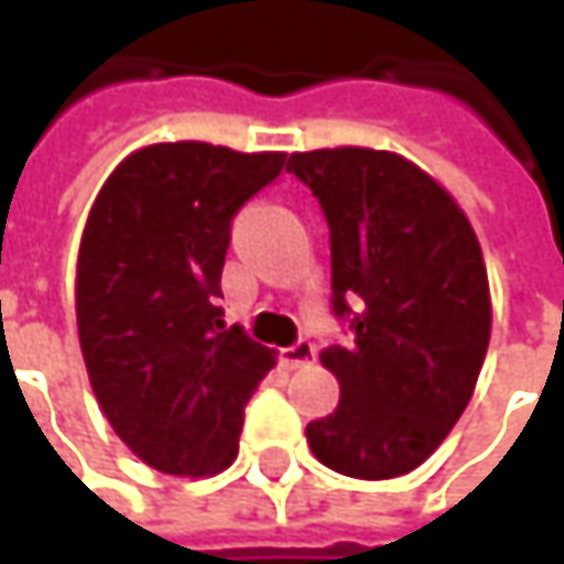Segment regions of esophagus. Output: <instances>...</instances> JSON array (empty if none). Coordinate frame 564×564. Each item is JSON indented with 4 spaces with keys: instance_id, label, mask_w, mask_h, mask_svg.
Segmentation results:
<instances>
[{
    "instance_id": "34e87169",
    "label": "esophagus",
    "mask_w": 564,
    "mask_h": 564,
    "mask_svg": "<svg viewBox=\"0 0 564 564\" xmlns=\"http://www.w3.org/2000/svg\"><path fill=\"white\" fill-rule=\"evenodd\" d=\"M313 343L310 339H296L293 346H286V349H281V359L286 369H303L310 359H313Z\"/></svg>"
}]
</instances>
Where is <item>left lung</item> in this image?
I'll return each mask as SVG.
<instances>
[{
	"mask_svg": "<svg viewBox=\"0 0 564 564\" xmlns=\"http://www.w3.org/2000/svg\"><path fill=\"white\" fill-rule=\"evenodd\" d=\"M333 251V313L352 343L319 352L339 379L333 414L306 424L336 474L392 480L424 464L464 414L490 346V283L460 205L398 153H293ZM357 310L352 311L351 306Z\"/></svg>",
	"mask_w": 564,
	"mask_h": 564,
	"instance_id": "1",
	"label": "left lung"
}]
</instances>
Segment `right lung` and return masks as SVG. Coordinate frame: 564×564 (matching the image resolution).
<instances>
[{
	"label": "right lung",
	"mask_w": 564,
	"mask_h": 564,
	"mask_svg": "<svg viewBox=\"0 0 564 564\" xmlns=\"http://www.w3.org/2000/svg\"><path fill=\"white\" fill-rule=\"evenodd\" d=\"M286 153L153 143L97 192L77 251V336L117 437L153 470L212 477L238 457L274 349L225 329L221 268L238 208Z\"/></svg>",
	"instance_id": "1"
}]
</instances>
